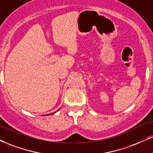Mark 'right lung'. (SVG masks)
I'll use <instances>...</instances> for the list:
<instances>
[{"label": "right lung", "instance_id": "obj_1", "mask_svg": "<svg viewBox=\"0 0 153 153\" xmlns=\"http://www.w3.org/2000/svg\"><path fill=\"white\" fill-rule=\"evenodd\" d=\"M52 114H53V113H52Z\"/></svg>", "mask_w": 153, "mask_h": 153}]
</instances>
